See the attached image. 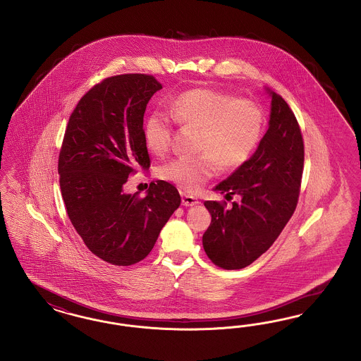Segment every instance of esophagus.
I'll return each instance as SVG.
<instances>
[{
    "mask_svg": "<svg viewBox=\"0 0 361 361\" xmlns=\"http://www.w3.org/2000/svg\"><path fill=\"white\" fill-rule=\"evenodd\" d=\"M200 202L197 198H194V197H191V195H187V194H183L182 192V204L183 206H195V204H198Z\"/></svg>",
    "mask_w": 361,
    "mask_h": 361,
    "instance_id": "obj_1",
    "label": "esophagus"
}]
</instances>
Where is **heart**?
Here are the masks:
<instances>
[{"instance_id":"heart-1","label":"heart","mask_w":361,"mask_h":361,"mask_svg":"<svg viewBox=\"0 0 361 361\" xmlns=\"http://www.w3.org/2000/svg\"><path fill=\"white\" fill-rule=\"evenodd\" d=\"M169 115L176 124L200 133V155L179 157L159 169L161 179L186 192L198 191L219 166L222 170L242 166L253 154L264 127V114L255 102L212 88H194L176 96L169 106ZM171 120L152 114L145 123V143L155 155H163L171 146Z\"/></svg>"}]
</instances>
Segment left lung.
I'll use <instances>...</instances> for the list:
<instances>
[{
  "mask_svg": "<svg viewBox=\"0 0 361 361\" xmlns=\"http://www.w3.org/2000/svg\"><path fill=\"white\" fill-rule=\"evenodd\" d=\"M271 96L267 134L249 161L215 186L227 203L206 200L212 224L203 249L214 265L234 270L249 267L279 238L292 218L301 187L304 140L293 111L280 94Z\"/></svg>",
  "mask_w": 361,
  "mask_h": 361,
  "instance_id": "1",
  "label": "left lung"
}]
</instances>
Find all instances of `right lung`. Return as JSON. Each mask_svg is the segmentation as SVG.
Here are the masks:
<instances>
[{
	"label": "right lung",
	"instance_id": "obj_1",
	"mask_svg": "<svg viewBox=\"0 0 361 361\" xmlns=\"http://www.w3.org/2000/svg\"><path fill=\"white\" fill-rule=\"evenodd\" d=\"M159 90L151 75L107 78L81 97L66 128L59 174L68 216L87 247L111 265L145 259L180 204L164 180L151 182L146 197L123 191L130 175L149 167L143 116Z\"/></svg>",
	"mask_w": 361,
	"mask_h": 361
}]
</instances>
